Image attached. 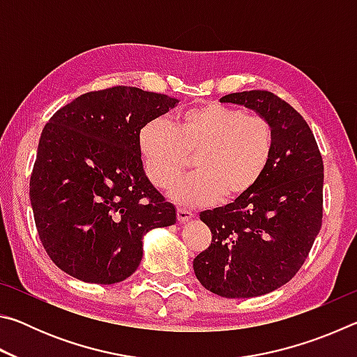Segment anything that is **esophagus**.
Listing matches in <instances>:
<instances>
[{
	"instance_id": "obj_1",
	"label": "esophagus",
	"mask_w": 357,
	"mask_h": 357,
	"mask_svg": "<svg viewBox=\"0 0 357 357\" xmlns=\"http://www.w3.org/2000/svg\"><path fill=\"white\" fill-rule=\"evenodd\" d=\"M176 217H178V222L179 223H184L187 220H190L193 217V213L189 209H184V208H178V213H176Z\"/></svg>"
}]
</instances>
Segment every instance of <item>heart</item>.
<instances>
[{
	"label": "heart",
	"instance_id": "1",
	"mask_svg": "<svg viewBox=\"0 0 357 357\" xmlns=\"http://www.w3.org/2000/svg\"><path fill=\"white\" fill-rule=\"evenodd\" d=\"M274 130L258 114L204 104L168 121H148L138 132L144 173L155 187L170 185L194 154L197 172L172 185L170 197L183 206H204L222 195L238 200L253 189L268 168Z\"/></svg>",
	"mask_w": 357,
	"mask_h": 357
}]
</instances>
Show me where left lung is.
<instances>
[{"mask_svg": "<svg viewBox=\"0 0 357 357\" xmlns=\"http://www.w3.org/2000/svg\"><path fill=\"white\" fill-rule=\"evenodd\" d=\"M269 121L274 149L253 189L200 213L213 241L193 259L202 285L222 298H255L285 285L304 264L323 220V159L305 119L269 91L223 96Z\"/></svg>", "mask_w": 357, "mask_h": 357, "instance_id": "8db88e82", "label": "left lung"}]
</instances>
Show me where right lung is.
Segmentation results:
<instances>
[{"instance_id":"1","label":"right lung","mask_w":357,"mask_h":357,"mask_svg":"<svg viewBox=\"0 0 357 357\" xmlns=\"http://www.w3.org/2000/svg\"><path fill=\"white\" fill-rule=\"evenodd\" d=\"M178 99L132 86L82 94L42 130L29 200L40 243L59 269L112 285L140 266L143 236L176 209L143 170L138 132Z\"/></svg>"}]
</instances>
